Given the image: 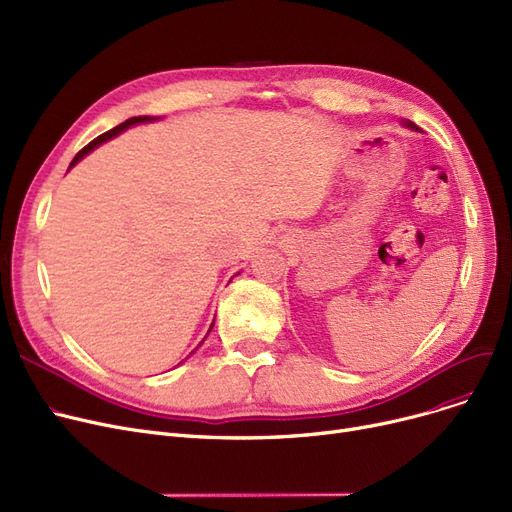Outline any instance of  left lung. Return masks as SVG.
<instances>
[{"mask_svg": "<svg viewBox=\"0 0 512 512\" xmlns=\"http://www.w3.org/2000/svg\"><path fill=\"white\" fill-rule=\"evenodd\" d=\"M406 127H410V129H416V131H418V127H416V125H414V123H410V121H408V123H406Z\"/></svg>", "mask_w": 512, "mask_h": 512, "instance_id": "left-lung-1", "label": "left lung"}]
</instances>
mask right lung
Listing matches in <instances>:
<instances>
[{
	"instance_id": "1",
	"label": "right lung",
	"mask_w": 512,
	"mask_h": 512,
	"mask_svg": "<svg viewBox=\"0 0 512 512\" xmlns=\"http://www.w3.org/2000/svg\"><path fill=\"white\" fill-rule=\"evenodd\" d=\"M148 121H154V117H131V119H127L125 123H121V125L113 127V129H110V131L102 133V136H98L96 140H92L90 144H87L85 148H81V150L75 154V159L71 161V167H73V165H77V163H79V161L85 157L87 152H92V150H94L96 146H100L102 142H106V140H110V138L119 136V133H121V131H125L127 127H131V125H138V123H148ZM71 167H69V169H71ZM211 328H213V324H211ZM196 349H198V347H196ZM196 349H194V351H196ZM194 351H192V353H194ZM192 353H190V355H192Z\"/></svg>"
}]
</instances>
